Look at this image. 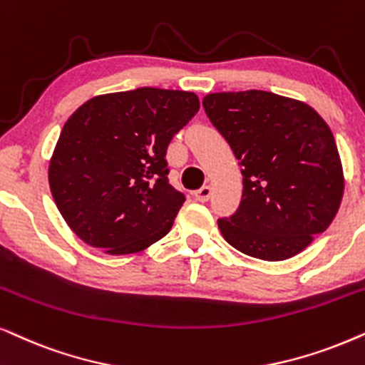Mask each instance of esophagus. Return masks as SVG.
Segmentation results:
<instances>
[{
    "instance_id": "obj_1",
    "label": "esophagus",
    "mask_w": 365,
    "mask_h": 365,
    "mask_svg": "<svg viewBox=\"0 0 365 365\" xmlns=\"http://www.w3.org/2000/svg\"><path fill=\"white\" fill-rule=\"evenodd\" d=\"M212 192V187L211 186H202L201 189H197L196 192H194V197H196V201H201V202H206L210 200Z\"/></svg>"
}]
</instances>
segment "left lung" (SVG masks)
Wrapping results in <instances>:
<instances>
[{"label":"left lung","instance_id":"8db88e82","mask_svg":"<svg viewBox=\"0 0 365 365\" xmlns=\"http://www.w3.org/2000/svg\"><path fill=\"white\" fill-rule=\"evenodd\" d=\"M202 107L243 165L238 211L217 220L223 238L264 262L304 252L329 228L344 196L327 122L305 102L263 90L210 93Z\"/></svg>","mask_w":365,"mask_h":365}]
</instances>
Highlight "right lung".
I'll list each match as a JSON object with an SVG mask.
<instances>
[{
  "instance_id": "add662e5",
  "label": "right lung",
  "mask_w": 365,
  "mask_h": 365,
  "mask_svg": "<svg viewBox=\"0 0 365 365\" xmlns=\"http://www.w3.org/2000/svg\"><path fill=\"white\" fill-rule=\"evenodd\" d=\"M197 110L196 93L142 87L90 98L68 117L48 182L80 240L130 255L169 233L186 197L168 181L165 150Z\"/></svg>"
}]
</instances>
